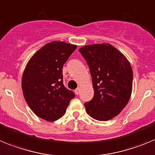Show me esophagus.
Returning a JSON list of instances; mask_svg holds the SVG:
<instances>
[{
    "instance_id": "esophagus-1",
    "label": "esophagus",
    "mask_w": 155,
    "mask_h": 155,
    "mask_svg": "<svg viewBox=\"0 0 155 155\" xmlns=\"http://www.w3.org/2000/svg\"><path fill=\"white\" fill-rule=\"evenodd\" d=\"M79 91H80V88L78 87V88H76V90H75V94H76V95H78V94H79Z\"/></svg>"
}]
</instances>
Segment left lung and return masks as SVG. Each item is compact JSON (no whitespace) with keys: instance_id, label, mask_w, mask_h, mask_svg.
Wrapping results in <instances>:
<instances>
[{"instance_id":"left-lung-1","label":"left lung","mask_w":155,"mask_h":155,"mask_svg":"<svg viewBox=\"0 0 155 155\" xmlns=\"http://www.w3.org/2000/svg\"><path fill=\"white\" fill-rule=\"evenodd\" d=\"M87 61L94 95L84 106L87 114L99 121L116 116L130 100L133 87L130 63L109 44H91L79 50Z\"/></svg>"}]
</instances>
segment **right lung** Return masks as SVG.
Listing matches in <instances>:
<instances>
[{"label":"right lung","mask_w":155,"mask_h":155,"mask_svg":"<svg viewBox=\"0 0 155 155\" xmlns=\"http://www.w3.org/2000/svg\"><path fill=\"white\" fill-rule=\"evenodd\" d=\"M77 46L53 41L40 48L25 66L21 88L31 110L53 122L65 113L75 94L63 84L62 68Z\"/></svg>","instance_id":"add662e5"}]
</instances>
